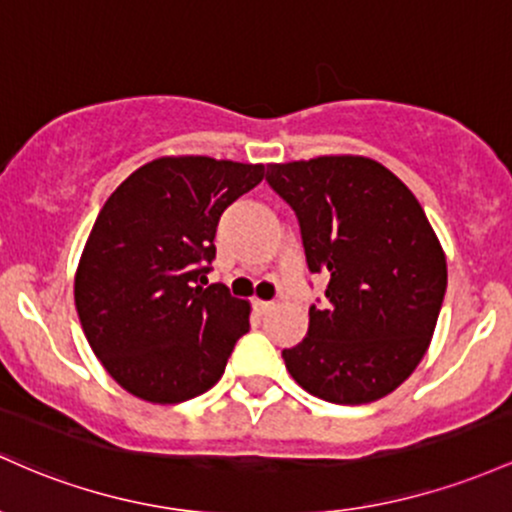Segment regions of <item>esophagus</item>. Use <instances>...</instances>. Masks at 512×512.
<instances>
[{
    "label": "esophagus",
    "instance_id": "34e87169",
    "mask_svg": "<svg viewBox=\"0 0 512 512\" xmlns=\"http://www.w3.org/2000/svg\"><path fill=\"white\" fill-rule=\"evenodd\" d=\"M271 307H273V302H268V300H254V309H256L258 314H266Z\"/></svg>",
    "mask_w": 512,
    "mask_h": 512
}]
</instances>
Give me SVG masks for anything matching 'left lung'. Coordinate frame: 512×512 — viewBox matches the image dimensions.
Wrapping results in <instances>:
<instances>
[{"label":"left lung","instance_id":"8db88e82","mask_svg":"<svg viewBox=\"0 0 512 512\" xmlns=\"http://www.w3.org/2000/svg\"><path fill=\"white\" fill-rule=\"evenodd\" d=\"M295 210L304 254L326 285L309 331L283 350L292 380L331 404H370L411 377L433 338L447 287L438 234L406 183L358 154L268 164Z\"/></svg>","mask_w":512,"mask_h":512}]
</instances>
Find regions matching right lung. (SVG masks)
<instances>
[{"label":"right lung","instance_id":"1","mask_svg":"<svg viewBox=\"0 0 512 512\" xmlns=\"http://www.w3.org/2000/svg\"><path fill=\"white\" fill-rule=\"evenodd\" d=\"M263 164L159 157L106 200L77 275L74 304L86 341L125 392L181 404L225 372L251 304L208 285L215 232L229 203L258 186Z\"/></svg>","mask_w":512,"mask_h":512}]
</instances>
